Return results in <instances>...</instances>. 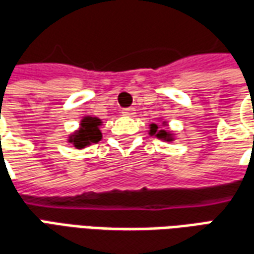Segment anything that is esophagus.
Returning <instances> with one entry per match:
<instances>
[{
    "instance_id": "1",
    "label": "esophagus",
    "mask_w": 254,
    "mask_h": 254,
    "mask_svg": "<svg viewBox=\"0 0 254 254\" xmlns=\"http://www.w3.org/2000/svg\"><path fill=\"white\" fill-rule=\"evenodd\" d=\"M134 111H136V110L132 109V107H129V109H124V110H122L121 113H122V115H125V117H133V115L136 114Z\"/></svg>"
}]
</instances>
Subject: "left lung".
Listing matches in <instances>:
<instances>
[{"mask_svg":"<svg viewBox=\"0 0 254 254\" xmlns=\"http://www.w3.org/2000/svg\"><path fill=\"white\" fill-rule=\"evenodd\" d=\"M161 125L158 124H151L150 125V129H148V133L150 136H154L157 137L158 140H162V141H166V143H170V141H175L176 140V133L172 132L169 127V122L166 121L165 118H158Z\"/></svg>","mask_w":254,"mask_h":254,"instance_id":"1","label":"left lung"}]
</instances>
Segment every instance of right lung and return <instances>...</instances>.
<instances>
[{
	"label": "right lung",
	"mask_w": 254,
	"mask_h": 254,
	"mask_svg": "<svg viewBox=\"0 0 254 254\" xmlns=\"http://www.w3.org/2000/svg\"><path fill=\"white\" fill-rule=\"evenodd\" d=\"M102 125L103 121L97 117H90V115L82 117L79 121V127L68 134L67 143L72 144V147L77 150H82L89 147L90 144L99 143L103 137L100 130Z\"/></svg>",
	"instance_id": "1"
}]
</instances>
